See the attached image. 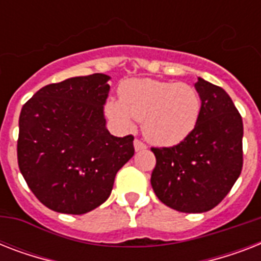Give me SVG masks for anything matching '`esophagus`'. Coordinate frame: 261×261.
Returning <instances> with one entry per match:
<instances>
[{
	"mask_svg": "<svg viewBox=\"0 0 261 261\" xmlns=\"http://www.w3.org/2000/svg\"><path fill=\"white\" fill-rule=\"evenodd\" d=\"M134 147L135 150L139 151V150H145L146 149V145L142 142V141H139V139H135L134 141Z\"/></svg>",
	"mask_w": 261,
	"mask_h": 261,
	"instance_id": "obj_1",
	"label": "esophagus"
}]
</instances>
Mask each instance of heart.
I'll list each match as a JSON object with an SVG mask.
<instances>
[{"mask_svg":"<svg viewBox=\"0 0 261 261\" xmlns=\"http://www.w3.org/2000/svg\"><path fill=\"white\" fill-rule=\"evenodd\" d=\"M119 98H110L104 111L118 128L130 131L142 120V133L157 146H174L195 130L202 111L196 88L186 83L151 79L127 80L119 88Z\"/></svg>","mask_w":261,"mask_h":261,"instance_id":"obj_1","label":"heart"}]
</instances>
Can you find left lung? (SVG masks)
<instances>
[{"mask_svg": "<svg viewBox=\"0 0 261 261\" xmlns=\"http://www.w3.org/2000/svg\"><path fill=\"white\" fill-rule=\"evenodd\" d=\"M195 88L202 98L195 130L176 146L151 147V187L164 204L181 213L214 208L243 169V119L230 96L200 77Z\"/></svg>", "mask_w": 261, "mask_h": 261, "instance_id": "left-lung-1", "label": "left lung"}]
</instances>
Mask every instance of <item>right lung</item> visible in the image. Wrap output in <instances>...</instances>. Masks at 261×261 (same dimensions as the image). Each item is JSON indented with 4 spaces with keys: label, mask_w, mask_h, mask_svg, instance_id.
Instances as JSON below:
<instances>
[{
    "label": "right lung",
    "mask_w": 261,
    "mask_h": 261,
    "mask_svg": "<svg viewBox=\"0 0 261 261\" xmlns=\"http://www.w3.org/2000/svg\"><path fill=\"white\" fill-rule=\"evenodd\" d=\"M110 75L50 84L22 106L18 168L35 196L63 214H85L110 198L118 171L134 155V137H114L104 106Z\"/></svg>",
    "instance_id": "add662e5"
}]
</instances>
